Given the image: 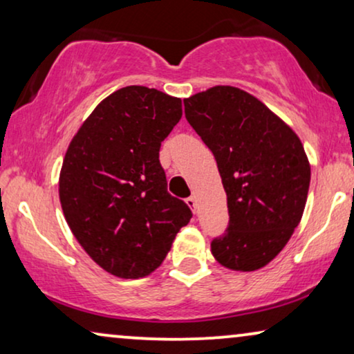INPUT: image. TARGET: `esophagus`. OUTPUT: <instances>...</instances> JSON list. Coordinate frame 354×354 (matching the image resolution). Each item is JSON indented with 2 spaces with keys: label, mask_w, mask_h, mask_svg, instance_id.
<instances>
[{
  "label": "esophagus",
  "mask_w": 354,
  "mask_h": 354,
  "mask_svg": "<svg viewBox=\"0 0 354 354\" xmlns=\"http://www.w3.org/2000/svg\"><path fill=\"white\" fill-rule=\"evenodd\" d=\"M187 205L190 206V209L195 212L196 211V198L195 196H190V198H187Z\"/></svg>",
  "instance_id": "obj_1"
}]
</instances>
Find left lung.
<instances>
[{"instance_id":"1","label":"left lung","mask_w":354,"mask_h":354,"mask_svg":"<svg viewBox=\"0 0 354 354\" xmlns=\"http://www.w3.org/2000/svg\"><path fill=\"white\" fill-rule=\"evenodd\" d=\"M185 118L214 154L227 193L229 225L212 256L234 270L270 263L292 236L306 205L311 167L297 133L259 100L214 86L183 100Z\"/></svg>"}]
</instances>
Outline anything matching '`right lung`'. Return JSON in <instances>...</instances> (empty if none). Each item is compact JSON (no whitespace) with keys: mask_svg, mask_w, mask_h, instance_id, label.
<instances>
[{"mask_svg":"<svg viewBox=\"0 0 354 354\" xmlns=\"http://www.w3.org/2000/svg\"><path fill=\"white\" fill-rule=\"evenodd\" d=\"M182 118V100L130 85L96 106L67 148L59 200L90 258L122 279L159 268L192 219L167 192L159 148Z\"/></svg>","mask_w":354,"mask_h":354,"instance_id":"1","label":"right lung"}]
</instances>
